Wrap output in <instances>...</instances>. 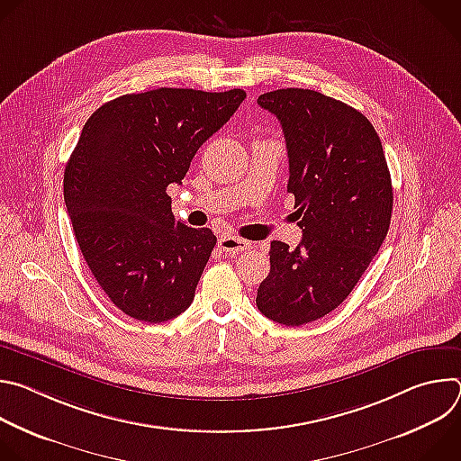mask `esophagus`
Segmentation results:
<instances>
[{"mask_svg":"<svg viewBox=\"0 0 461 461\" xmlns=\"http://www.w3.org/2000/svg\"><path fill=\"white\" fill-rule=\"evenodd\" d=\"M219 246L222 251H228L231 255L235 253H242L246 249L251 248V242L244 240V239H239V237H233V235H221L219 237Z\"/></svg>","mask_w":461,"mask_h":461,"instance_id":"34e87169","label":"esophagus"}]
</instances>
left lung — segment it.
<instances>
[{"label": "left lung", "mask_w": 461, "mask_h": 461, "mask_svg": "<svg viewBox=\"0 0 461 461\" xmlns=\"http://www.w3.org/2000/svg\"><path fill=\"white\" fill-rule=\"evenodd\" d=\"M258 105L281 122L288 193L303 240L270 246V274L257 290L268 319L301 326L336 310L383 244L392 180L374 125L357 109L310 89H277Z\"/></svg>", "instance_id": "8db88e82"}]
</instances>
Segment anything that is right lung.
<instances>
[{
	"label": "right lung",
	"instance_id": "right-lung-1",
	"mask_svg": "<svg viewBox=\"0 0 461 461\" xmlns=\"http://www.w3.org/2000/svg\"><path fill=\"white\" fill-rule=\"evenodd\" d=\"M244 98L160 87L114 98L86 122L63 199L91 274L125 315L162 322L191 304L217 237L175 221L167 187Z\"/></svg>",
	"mask_w": 461,
	"mask_h": 461
}]
</instances>
